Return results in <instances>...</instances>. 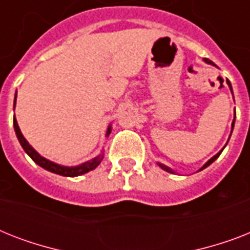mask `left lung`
Instances as JSON below:
<instances>
[{
    "instance_id": "1",
    "label": "left lung",
    "mask_w": 250,
    "mask_h": 250,
    "mask_svg": "<svg viewBox=\"0 0 250 250\" xmlns=\"http://www.w3.org/2000/svg\"><path fill=\"white\" fill-rule=\"evenodd\" d=\"M204 62H206V63H208V64H211V66H215V67H218L217 64L214 63V62H211V61H210V60H208V58H204ZM227 84H229V90H231V93H232V85H231V83H229V80H227ZM232 96H233V93H232ZM235 117H236V115H235ZM233 125H235V118H233V121H232V125H231V133H232V131H233ZM231 133H229V137H231ZM227 143H229V141H227ZM227 143H226V145H227ZM226 145H225V146H223V149L226 148ZM223 149H222L221 152H218L217 154H215V156H214V157H211V158H210V160L208 161V162H206V164L204 165V166H202L201 168H200V170H198V171L204 170V168H206V167H208V166H210V165L213 164L214 161L217 160L218 157L221 156V153L223 152ZM157 165H158V166H160L161 168H162V170L167 171V172H170V174H175V171L172 170V168H170V167H168V166H166V165L161 164V162H157Z\"/></svg>"
}]
</instances>
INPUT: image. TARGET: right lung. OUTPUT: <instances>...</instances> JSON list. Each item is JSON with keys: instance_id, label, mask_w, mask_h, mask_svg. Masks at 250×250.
Returning a JSON list of instances; mask_svg holds the SVG:
<instances>
[{"instance_id": "1", "label": "right lung", "mask_w": 250, "mask_h": 250, "mask_svg": "<svg viewBox=\"0 0 250 250\" xmlns=\"http://www.w3.org/2000/svg\"><path fill=\"white\" fill-rule=\"evenodd\" d=\"M15 104H17V92H15V97H14V109H15ZM14 129H15V133H17V137L18 140H19V143H21V148L24 149V152L32 158L33 162L39 165L40 167H42V168H45V170L50 171L53 174L62 175V176H70V178L80 176V175L86 174V172L94 170L98 165L101 164V161L104 160V152H101L98 156L92 158V160L85 161L83 164L76 165V166H63V165L56 164V162H53V161L48 160V158H45V157H42L41 154H39V153L32 148V145H29V143L25 140V137L23 136V133H21V128H19V125H18L15 115H14ZM110 133H111V125H109V127H107L106 137L109 136Z\"/></svg>"}]
</instances>
